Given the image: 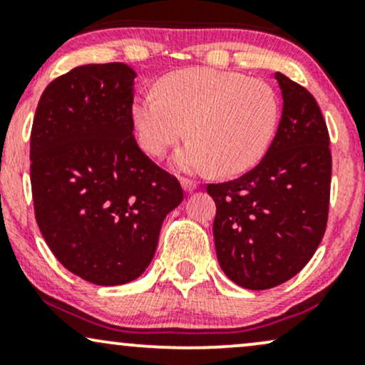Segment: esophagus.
I'll use <instances>...</instances> for the list:
<instances>
[{
	"label": "esophagus",
	"instance_id": "esophagus-1",
	"mask_svg": "<svg viewBox=\"0 0 365 365\" xmlns=\"http://www.w3.org/2000/svg\"><path fill=\"white\" fill-rule=\"evenodd\" d=\"M180 183H182L183 190H185V192H194L197 188V183L190 178H182V180H180Z\"/></svg>",
	"mask_w": 365,
	"mask_h": 365
}]
</instances>
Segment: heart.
Listing matches in <instances>:
<instances>
[{
    "label": "heart",
    "mask_w": 365,
    "mask_h": 365,
    "mask_svg": "<svg viewBox=\"0 0 365 365\" xmlns=\"http://www.w3.org/2000/svg\"><path fill=\"white\" fill-rule=\"evenodd\" d=\"M279 120L269 83L244 73L185 68L163 77L158 94L135 99L132 121L140 148L159 158L188 130L190 142L175 158L185 171L220 175L250 170L269 149Z\"/></svg>",
    "instance_id": "obj_1"
}]
</instances>
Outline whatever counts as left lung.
<instances>
[{
    "label": "left lung",
    "instance_id": "obj_1",
    "mask_svg": "<svg viewBox=\"0 0 365 365\" xmlns=\"http://www.w3.org/2000/svg\"><path fill=\"white\" fill-rule=\"evenodd\" d=\"M283 111L269 149L240 178L209 183L223 273L249 290H267L311 261L328 223L331 150L326 121L305 87L276 72Z\"/></svg>",
    "mask_w": 365,
    "mask_h": 365
}]
</instances>
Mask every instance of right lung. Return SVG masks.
Segmentation results:
<instances>
[{
	"label": "right lung",
	"instance_id": "1",
	"mask_svg": "<svg viewBox=\"0 0 365 365\" xmlns=\"http://www.w3.org/2000/svg\"><path fill=\"white\" fill-rule=\"evenodd\" d=\"M135 75L125 63L70 70L44 89L31 132L41 233L70 273L101 287L144 273L163 221L183 200L178 180L133 137Z\"/></svg>",
	"mask_w": 365,
	"mask_h": 365
}]
</instances>
